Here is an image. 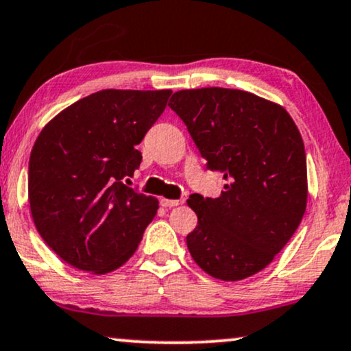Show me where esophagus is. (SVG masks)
Returning <instances> with one entry per match:
<instances>
[{
	"instance_id": "esophagus-1",
	"label": "esophagus",
	"mask_w": 351,
	"mask_h": 351,
	"mask_svg": "<svg viewBox=\"0 0 351 351\" xmlns=\"http://www.w3.org/2000/svg\"><path fill=\"white\" fill-rule=\"evenodd\" d=\"M160 204H162L163 208H175V206L183 204V199H167V197H162V199H160Z\"/></svg>"
}]
</instances>
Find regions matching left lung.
<instances>
[{"instance_id": "left-lung-1", "label": "left lung", "mask_w": 351, "mask_h": 351, "mask_svg": "<svg viewBox=\"0 0 351 351\" xmlns=\"http://www.w3.org/2000/svg\"><path fill=\"white\" fill-rule=\"evenodd\" d=\"M186 124L219 197L191 194L197 226L186 245L202 271L240 281L267 268L301 223L307 206L306 150L280 104L242 90H181L168 103Z\"/></svg>"}]
</instances>
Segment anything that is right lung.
I'll return each instance as SVG.
<instances>
[{
	"label": "right lung",
	"mask_w": 351,
	"mask_h": 351,
	"mask_svg": "<svg viewBox=\"0 0 351 351\" xmlns=\"http://www.w3.org/2000/svg\"><path fill=\"white\" fill-rule=\"evenodd\" d=\"M171 90H101L45 124L29 158V206L44 242L70 267L106 274L137 250L158 199L125 186L137 145Z\"/></svg>",
	"instance_id": "obj_1"
}]
</instances>
